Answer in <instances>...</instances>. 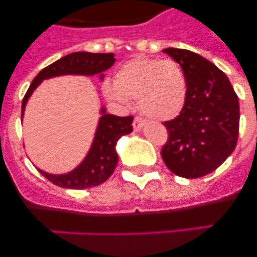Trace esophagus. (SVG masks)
<instances>
[{
	"mask_svg": "<svg viewBox=\"0 0 257 257\" xmlns=\"http://www.w3.org/2000/svg\"><path fill=\"white\" fill-rule=\"evenodd\" d=\"M144 124H145L144 119H142V118H139V117H136L135 119H134V122H133L134 130H135V131H140L143 128V127H144Z\"/></svg>",
	"mask_w": 257,
	"mask_h": 257,
	"instance_id": "1",
	"label": "esophagus"
}]
</instances>
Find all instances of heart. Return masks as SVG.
<instances>
[{
	"mask_svg": "<svg viewBox=\"0 0 257 257\" xmlns=\"http://www.w3.org/2000/svg\"><path fill=\"white\" fill-rule=\"evenodd\" d=\"M106 99L128 105L138 99L139 109L156 121L178 117L188 97L187 77L178 61L138 56L124 63L114 76V82H105Z\"/></svg>",
	"mask_w": 257,
	"mask_h": 257,
	"instance_id": "heart-1",
	"label": "heart"
}]
</instances>
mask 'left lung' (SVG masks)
<instances>
[{"label": "left lung", "mask_w": 257, "mask_h": 257, "mask_svg": "<svg viewBox=\"0 0 257 257\" xmlns=\"http://www.w3.org/2000/svg\"><path fill=\"white\" fill-rule=\"evenodd\" d=\"M178 61L188 83L185 106L166 121L169 133L162 147L163 162L175 175L202 178L233 153L239 131V101L226 74L196 52L165 49Z\"/></svg>", "instance_id": "1"}]
</instances>
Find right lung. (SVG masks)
Masks as SVG:
<instances>
[{"mask_svg":"<svg viewBox=\"0 0 257 257\" xmlns=\"http://www.w3.org/2000/svg\"><path fill=\"white\" fill-rule=\"evenodd\" d=\"M114 54H92V52H73L69 55L63 56L55 63L44 68L35 77L29 86L28 91L24 95L22 103V117L24 114L26 104L33 90L40 85L44 79L51 77L63 76V74H85L94 76L100 74L103 79V72L109 69L114 64ZM101 117L99 119L94 142L90 152L85 160L77 166L73 171L64 175H52L38 171L44 175L47 180L51 181L60 188L68 189H86V188L96 187L108 180L113 174L118 162V156L115 152V144L121 136L127 135L133 131V115L128 117H118V115L106 114L105 109L101 108Z\"/></svg>","mask_w":257,"mask_h":257,"instance_id":"add662e5","label":"right lung"}]
</instances>
